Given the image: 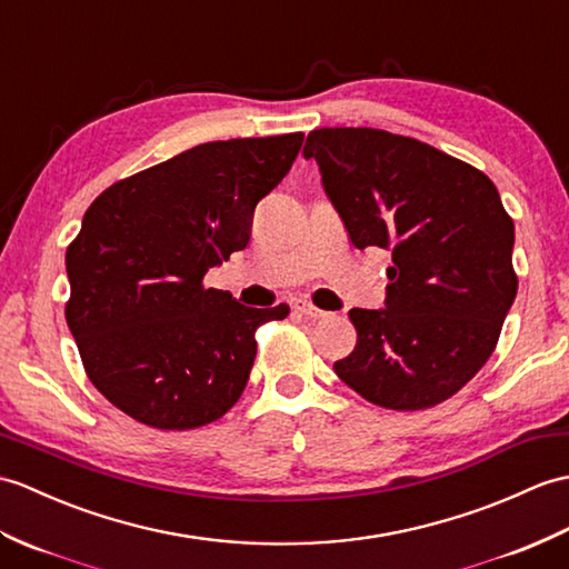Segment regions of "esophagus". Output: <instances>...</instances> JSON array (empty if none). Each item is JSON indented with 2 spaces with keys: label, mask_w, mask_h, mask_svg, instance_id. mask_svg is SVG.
Wrapping results in <instances>:
<instances>
[{
  "label": "esophagus",
  "mask_w": 569,
  "mask_h": 569,
  "mask_svg": "<svg viewBox=\"0 0 569 569\" xmlns=\"http://www.w3.org/2000/svg\"><path fill=\"white\" fill-rule=\"evenodd\" d=\"M293 310L296 312H300V315H306L308 320H327L329 317V312H325V310H320V308H315L312 302H308V300H296V306H293Z\"/></svg>",
  "instance_id": "34e87169"
}]
</instances>
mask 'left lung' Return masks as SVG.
Here are the masks:
<instances>
[{"label": "left lung", "instance_id": "obj_1", "mask_svg": "<svg viewBox=\"0 0 569 569\" xmlns=\"http://www.w3.org/2000/svg\"><path fill=\"white\" fill-rule=\"evenodd\" d=\"M353 247L388 249L386 308L349 310L337 376L378 407L427 409L490 359L517 298L513 220L490 177L415 138L320 128L302 148Z\"/></svg>", "mask_w": 569, "mask_h": 569}]
</instances>
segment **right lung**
Instances as JSON below:
<instances>
[{
	"label": "right lung",
	"instance_id": "add662e5",
	"mask_svg": "<svg viewBox=\"0 0 569 569\" xmlns=\"http://www.w3.org/2000/svg\"><path fill=\"white\" fill-rule=\"evenodd\" d=\"M302 133L203 142L116 181L68 247V327L94 388L142 425H210L240 400L257 329L290 312L206 288L247 247L254 208L293 167Z\"/></svg>",
	"mask_w": 569,
	"mask_h": 569
}]
</instances>
